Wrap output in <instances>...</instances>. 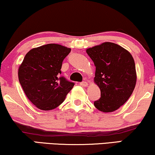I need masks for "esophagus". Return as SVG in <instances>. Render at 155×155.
<instances>
[{
	"label": "esophagus",
	"mask_w": 155,
	"mask_h": 155,
	"mask_svg": "<svg viewBox=\"0 0 155 155\" xmlns=\"http://www.w3.org/2000/svg\"><path fill=\"white\" fill-rule=\"evenodd\" d=\"M80 85L82 86L83 87H87L88 86V83L86 81H83V82H81V83H80Z\"/></svg>",
	"instance_id": "esophagus-1"
}]
</instances>
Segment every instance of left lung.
<instances>
[{
    "label": "left lung",
    "instance_id": "left-lung-1",
    "mask_svg": "<svg viewBox=\"0 0 155 155\" xmlns=\"http://www.w3.org/2000/svg\"><path fill=\"white\" fill-rule=\"evenodd\" d=\"M96 67L94 82L100 89V99L94 104L98 110L112 112L132 95L137 82V72L132 54L118 44H102L86 50Z\"/></svg>",
    "mask_w": 155,
    "mask_h": 155
}]
</instances>
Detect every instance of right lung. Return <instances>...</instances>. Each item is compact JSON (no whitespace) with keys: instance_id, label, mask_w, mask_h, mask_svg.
Returning a JSON list of instances; mask_svg holds the SVG:
<instances>
[{"instance_id":"obj_1","label":"right lung","mask_w":155,"mask_h":155,"mask_svg":"<svg viewBox=\"0 0 155 155\" xmlns=\"http://www.w3.org/2000/svg\"><path fill=\"white\" fill-rule=\"evenodd\" d=\"M70 51L60 44L44 45L29 51L19 66L18 76L23 91L41 110L58 107L74 86L60 76L62 62Z\"/></svg>"}]
</instances>
